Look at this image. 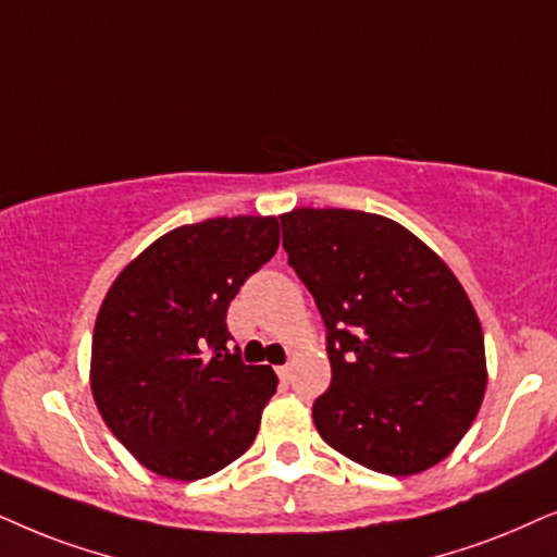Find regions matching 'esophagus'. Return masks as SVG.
<instances>
[{
	"mask_svg": "<svg viewBox=\"0 0 557 557\" xmlns=\"http://www.w3.org/2000/svg\"><path fill=\"white\" fill-rule=\"evenodd\" d=\"M277 376H280V382H290L293 380V367L290 364H283V367H277Z\"/></svg>",
	"mask_w": 557,
	"mask_h": 557,
	"instance_id": "obj_1",
	"label": "esophagus"
}]
</instances>
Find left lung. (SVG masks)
<instances>
[{"label":"left lung","instance_id":"left-lung-1","mask_svg":"<svg viewBox=\"0 0 557 557\" xmlns=\"http://www.w3.org/2000/svg\"><path fill=\"white\" fill-rule=\"evenodd\" d=\"M280 224L287 264L325 323L333 376L313 403L321 438L389 476L443 461L486 389L484 333L456 274L376 213L295 209Z\"/></svg>","mask_w":557,"mask_h":557}]
</instances>
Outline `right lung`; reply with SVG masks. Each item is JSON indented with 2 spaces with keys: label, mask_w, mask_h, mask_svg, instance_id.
Wrapping results in <instances>:
<instances>
[{
  "label": "right lung",
  "mask_w": 557,
  "mask_h": 557,
  "mask_svg": "<svg viewBox=\"0 0 557 557\" xmlns=\"http://www.w3.org/2000/svg\"><path fill=\"white\" fill-rule=\"evenodd\" d=\"M277 244L272 216L206 219L160 236L111 285L94 329L91 392L145 469L196 481L257 438L277 376L228 348L226 310Z\"/></svg>",
  "instance_id": "obj_1"
}]
</instances>
